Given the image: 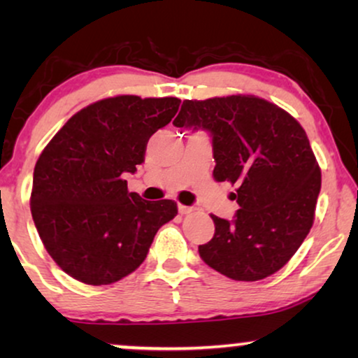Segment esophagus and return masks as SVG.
Returning <instances> with one entry per match:
<instances>
[{
  "mask_svg": "<svg viewBox=\"0 0 358 358\" xmlns=\"http://www.w3.org/2000/svg\"><path fill=\"white\" fill-rule=\"evenodd\" d=\"M178 210H179V213H180V215H187V213L192 212L194 208H192V207H187V205H180V203H179Z\"/></svg>",
  "mask_w": 358,
  "mask_h": 358,
  "instance_id": "obj_1",
  "label": "esophagus"
}]
</instances>
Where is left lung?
<instances>
[{"instance_id":"8db88e82","label":"left lung","mask_w":358,"mask_h":358,"mask_svg":"<svg viewBox=\"0 0 358 358\" xmlns=\"http://www.w3.org/2000/svg\"><path fill=\"white\" fill-rule=\"evenodd\" d=\"M173 124L208 130L215 180L238 185L234 220L210 215L215 234L199 246L203 262L241 282L280 271L310 233L321 190V169L303 127L251 94L187 99Z\"/></svg>"}]
</instances>
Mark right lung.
Listing matches in <instances>:
<instances>
[{
    "instance_id": "add662e5",
    "label": "right lung",
    "mask_w": 358,
    "mask_h": 358,
    "mask_svg": "<svg viewBox=\"0 0 358 358\" xmlns=\"http://www.w3.org/2000/svg\"><path fill=\"white\" fill-rule=\"evenodd\" d=\"M178 97L114 96L76 112L38 156L31 212L57 266L86 285H110L140 267L174 200L129 192L125 173L145 161L150 136L179 110Z\"/></svg>"
}]
</instances>
